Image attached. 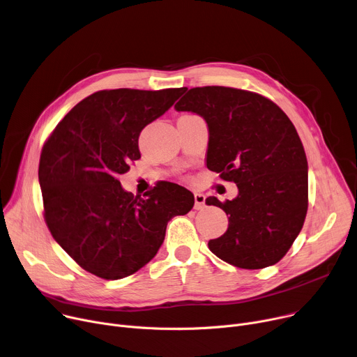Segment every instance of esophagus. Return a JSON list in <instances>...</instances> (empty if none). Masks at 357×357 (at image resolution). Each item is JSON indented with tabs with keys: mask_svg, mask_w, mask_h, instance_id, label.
I'll use <instances>...</instances> for the list:
<instances>
[{
	"mask_svg": "<svg viewBox=\"0 0 357 357\" xmlns=\"http://www.w3.org/2000/svg\"><path fill=\"white\" fill-rule=\"evenodd\" d=\"M206 206V197L203 193H195V209L200 211Z\"/></svg>",
	"mask_w": 357,
	"mask_h": 357,
	"instance_id": "esophagus-1",
	"label": "esophagus"
}]
</instances>
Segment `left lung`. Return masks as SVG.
<instances>
[{"label":"left lung","instance_id":"8db88e82","mask_svg":"<svg viewBox=\"0 0 357 357\" xmlns=\"http://www.w3.org/2000/svg\"><path fill=\"white\" fill-rule=\"evenodd\" d=\"M175 110L206 121V165L238 189L231 200L206 199L229 216L226 233L209 241L211 251L238 268L274 266L308 211V161L294 124L261 94L223 86L190 89Z\"/></svg>","mask_w":357,"mask_h":357}]
</instances>
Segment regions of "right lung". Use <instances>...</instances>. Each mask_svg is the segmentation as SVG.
<instances>
[{
  "mask_svg": "<svg viewBox=\"0 0 357 357\" xmlns=\"http://www.w3.org/2000/svg\"><path fill=\"white\" fill-rule=\"evenodd\" d=\"M185 93L100 90L77 103L45 142L39 185L45 222L86 271L105 280L137 273L155 257L168 222L186 215L192 192L172 182L134 196L119 175L141 158L138 137Z\"/></svg>",
  "mask_w": 357,
  "mask_h": 357,
  "instance_id": "1",
  "label": "right lung"
}]
</instances>
